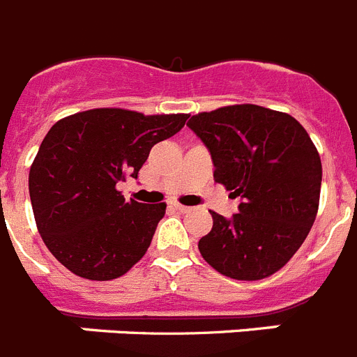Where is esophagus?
Wrapping results in <instances>:
<instances>
[{
	"label": "esophagus",
	"instance_id": "obj_1",
	"mask_svg": "<svg viewBox=\"0 0 357 357\" xmlns=\"http://www.w3.org/2000/svg\"><path fill=\"white\" fill-rule=\"evenodd\" d=\"M173 208H175L176 211H181V213H188L191 209V208H188V206H182V204H178V202L173 204Z\"/></svg>",
	"mask_w": 357,
	"mask_h": 357
}]
</instances>
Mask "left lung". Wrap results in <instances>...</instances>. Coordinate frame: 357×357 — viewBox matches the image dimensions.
<instances>
[{
    "label": "left lung",
    "instance_id": "1",
    "mask_svg": "<svg viewBox=\"0 0 357 357\" xmlns=\"http://www.w3.org/2000/svg\"><path fill=\"white\" fill-rule=\"evenodd\" d=\"M188 126L211 151L215 182L240 197V213L215 211L199 242L209 266L233 280L267 278L305 242L321 191V158L296 119L258 105L200 112Z\"/></svg>",
    "mask_w": 357,
    "mask_h": 357
}]
</instances>
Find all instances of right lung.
I'll list each match as a JSON object with an SVG mask.
<instances>
[{"mask_svg":"<svg viewBox=\"0 0 357 357\" xmlns=\"http://www.w3.org/2000/svg\"><path fill=\"white\" fill-rule=\"evenodd\" d=\"M190 115H144L93 108L57 121L29 173L33 218L48 251L74 274L108 282L148 251L166 204L124 200L117 190L157 142L181 132Z\"/></svg>","mask_w":357,"mask_h":357,"instance_id":"add662e5","label":"right lung"}]
</instances>
